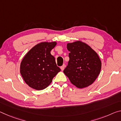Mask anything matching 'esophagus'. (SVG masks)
I'll use <instances>...</instances> for the list:
<instances>
[{
  "mask_svg": "<svg viewBox=\"0 0 121 121\" xmlns=\"http://www.w3.org/2000/svg\"><path fill=\"white\" fill-rule=\"evenodd\" d=\"M65 64L63 65L62 66H61V67H60L61 70H64V69H65Z\"/></svg>",
  "mask_w": 121,
  "mask_h": 121,
  "instance_id": "esophagus-1",
  "label": "esophagus"
}]
</instances>
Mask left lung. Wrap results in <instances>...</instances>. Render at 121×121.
Instances as JSON below:
<instances>
[{
	"mask_svg": "<svg viewBox=\"0 0 121 121\" xmlns=\"http://www.w3.org/2000/svg\"><path fill=\"white\" fill-rule=\"evenodd\" d=\"M69 60L64 70L73 85L78 88L91 85L100 73L101 61L95 51L85 43H68Z\"/></svg>",
	"mask_w": 121,
	"mask_h": 121,
	"instance_id": "left-lung-1",
	"label": "left lung"
}]
</instances>
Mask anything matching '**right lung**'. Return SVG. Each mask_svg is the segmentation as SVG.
I'll return each instance as SVG.
<instances>
[{
    "label": "right lung",
    "instance_id": "add662e5",
    "mask_svg": "<svg viewBox=\"0 0 121 121\" xmlns=\"http://www.w3.org/2000/svg\"><path fill=\"white\" fill-rule=\"evenodd\" d=\"M56 42H43L36 45L25 55L20 64V72L29 87L38 91L47 88L53 78L61 70L51 51Z\"/></svg>",
    "mask_w": 121,
    "mask_h": 121
}]
</instances>
